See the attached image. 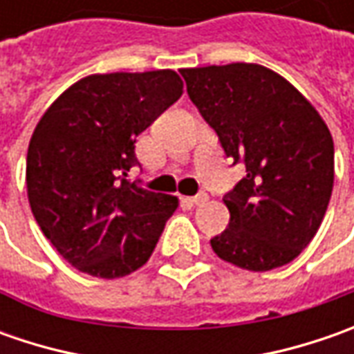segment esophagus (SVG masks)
Returning a JSON list of instances; mask_svg holds the SVG:
<instances>
[{
    "instance_id": "obj_1",
    "label": "esophagus",
    "mask_w": 354,
    "mask_h": 354,
    "mask_svg": "<svg viewBox=\"0 0 354 354\" xmlns=\"http://www.w3.org/2000/svg\"><path fill=\"white\" fill-rule=\"evenodd\" d=\"M187 201H189L191 205H205V203L209 201V195H207V193H198L195 197H189Z\"/></svg>"
}]
</instances>
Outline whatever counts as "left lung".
Segmentation results:
<instances>
[{"label":"left lung","mask_w":354,"mask_h":354,"mask_svg":"<svg viewBox=\"0 0 354 354\" xmlns=\"http://www.w3.org/2000/svg\"><path fill=\"white\" fill-rule=\"evenodd\" d=\"M189 98L246 177L225 195L218 258L268 272L297 258L325 216L335 179L331 131L283 76L254 62L181 68Z\"/></svg>","instance_id":"left-lung-1"}]
</instances>
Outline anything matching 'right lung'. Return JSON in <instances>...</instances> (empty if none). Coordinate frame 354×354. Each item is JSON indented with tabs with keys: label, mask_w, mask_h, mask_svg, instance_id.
<instances>
[{
	"label": "right lung",
	"mask_w": 354,
	"mask_h": 354,
	"mask_svg": "<svg viewBox=\"0 0 354 354\" xmlns=\"http://www.w3.org/2000/svg\"><path fill=\"white\" fill-rule=\"evenodd\" d=\"M183 94L175 71L80 78L39 120L27 149V197L62 258L94 278L142 268L179 198L129 183L136 138Z\"/></svg>",
	"instance_id": "1"
}]
</instances>
